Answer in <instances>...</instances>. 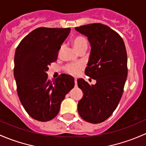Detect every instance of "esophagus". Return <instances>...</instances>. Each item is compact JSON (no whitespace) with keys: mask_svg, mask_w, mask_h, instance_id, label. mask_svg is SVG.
<instances>
[{"mask_svg":"<svg viewBox=\"0 0 146 146\" xmlns=\"http://www.w3.org/2000/svg\"><path fill=\"white\" fill-rule=\"evenodd\" d=\"M74 82H75V86H76V82H77V81H76V79H74Z\"/></svg>","mask_w":146,"mask_h":146,"instance_id":"obj_1","label":"esophagus"}]
</instances>
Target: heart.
<instances>
[{
	"instance_id": "heart-1",
	"label": "heart",
	"mask_w": 146,
	"mask_h": 146,
	"mask_svg": "<svg viewBox=\"0 0 146 146\" xmlns=\"http://www.w3.org/2000/svg\"><path fill=\"white\" fill-rule=\"evenodd\" d=\"M72 44L74 48L76 49V50H79L80 49L83 48L84 47H87V40L86 38L82 36H77L74 37L72 39ZM84 65L82 63H71L65 66L64 69H65L66 72L69 74H71L72 76H77L81 72L84 70Z\"/></svg>"
}]
</instances>
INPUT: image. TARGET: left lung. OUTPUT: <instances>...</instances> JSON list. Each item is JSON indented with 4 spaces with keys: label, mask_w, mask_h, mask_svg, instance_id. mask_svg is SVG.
<instances>
[{
    "label": "left lung",
    "mask_w": 146,
    "mask_h": 146,
    "mask_svg": "<svg viewBox=\"0 0 146 146\" xmlns=\"http://www.w3.org/2000/svg\"><path fill=\"white\" fill-rule=\"evenodd\" d=\"M91 43L85 74L96 80L94 85L77 79L84 93L78 103L81 117L93 124L111 116L122 96L127 77V55L122 38L109 27L94 23L75 27Z\"/></svg>",
    "instance_id": "8db88e82"
}]
</instances>
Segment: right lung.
Wrapping results in <instances>:
<instances>
[{"label":"right lung","mask_w":146,"mask_h":146,"mask_svg":"<svg viewBox=\"0 0 146 146\" xmlns=\"http://www.w3.org/2000/svg\"><path fill=\"white\" fill-rule=\"evenodd\" d=\"M70 28L39 27L25 37L16 48L14 76L21 103L31 117L40 121L52 119L60 104L74 86V79L61 74L52 81L46 72L58 58Z\"/></svg>","instance_id":"obj_1"}]
</instances>
